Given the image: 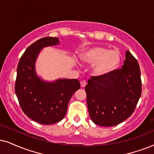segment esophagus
<instances>
[{
    "instance_id": "1",
    "label": "esophagus",
    "mask_w": 154,
    "mask_h": 154,
    "mask_svg": "<svg viewBox=\"0 0 154 154\" xmlns=\"http://www.w3.org/2000/svg\"><path fill=\"white\" fill-rule=\"evenodd\" d=\"M86 85H87V82L85 80H83L81 82V87H85V86H86Z\"/></svg>"
}]
</instances>
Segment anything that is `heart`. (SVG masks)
Wrapping results in <instances>:
<instances>
[{"instance_id": "heart-1", "label": "heart", "mask_w": 154, "mask_h": 154, "mask_svg": "<svg viewBox=\"0 0 154 154\" xmlns=\"http://www.w3.org/2000/svg\"><path fill=\"white\" fill-rule=\"evenodd\" d=\"M80 59L83 63L94 65L93 73L95 75L105 76L117 69L122 60V54L118 50L96 46L82 52Z\"/></svg>"}]
</instances>
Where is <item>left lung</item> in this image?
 I'll return each mask as SVG.
<instances>
[{
    "label": "left lung",
    "instance_id": "1",
    "mask_svg": "<svg viewBox=\"0 0 154 154\" xmlns=\"http://www.w3.org/2000/svg\"><path fill=\"white\" fill-rule=\"evenodd\" d=\"M122 68L105 76H91L85 87L91 121L102 126L122 123L133 114L141 94L139 65L129 50Z\"/></svg>",
    "mask_w": 154,
    "mask_h": 154
}]
</instances>
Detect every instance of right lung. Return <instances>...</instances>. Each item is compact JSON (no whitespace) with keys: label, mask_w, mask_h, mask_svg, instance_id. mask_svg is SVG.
I'll list each match as a JSON object with an SVG mask.
<instances>
[{"label":"right lung","mask_w":154,"mask_h":154,"mask_svg":"<svg viewBox=\"0 0 154 154\" xmlns=\"http://www.w3.org/2000/svg\"><path fill=\"white\" fill-rule=\"evenodd\" d=\"M57 38L45 37L27 48L17 67L15 91L23 112L42 124H52L65 117L68 103L80 87L78 79H57L46 82L36 75L35 63L42 48L59 43Z\"/></svg>","instance_id":"obj_1"}]
</instances>
